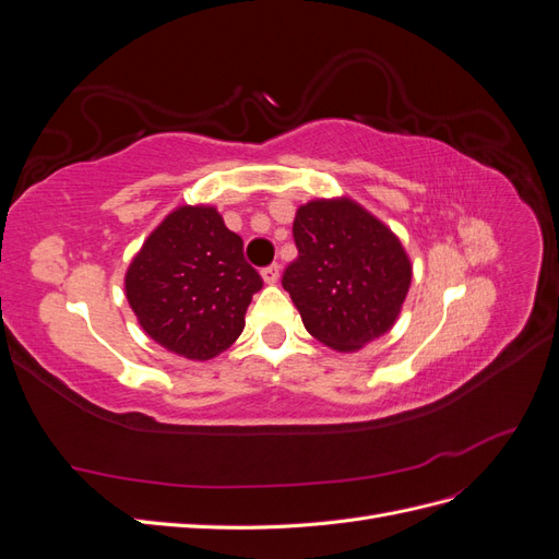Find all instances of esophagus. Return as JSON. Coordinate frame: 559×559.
I'll use <instances>...</instances> for the list:
<instances>
[{
	"label": "esophagus",
	"instance_id": "obj_1",
	"mask_svg": "<svg viewBox=\"0 0 559 559\" xmlns=\"http://www.w3.org/2000/svg\"><path fill=\"white\" fill-rule=\"evenodd\" d=\"M261 277H263L265 284H275V282L280 280V265H277V263L265 265V267L261 270Z\"/></svg>",
	"mask_w": 559,
	"mask_h": 559
}]
</instances>
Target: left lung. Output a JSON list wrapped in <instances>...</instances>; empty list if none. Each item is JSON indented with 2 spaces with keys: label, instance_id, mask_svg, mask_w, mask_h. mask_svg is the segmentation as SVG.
<instances>
[{
  "label": "left lung",
  "instance_id": "1",
  "mask_svg": "<svg viewBox=\"0 0 559 559\" xmlns=\"http://www.w3.org/2000/svg\"><path fill=\"white\" fill-rule=\"evenodd\" d=\"M294 242L282 286L319 343L354 352L394 326L413 267L373 214L347 198L312 200L296 212Z\"/></svg>",
  "mask_w": 559,
  "mask_h": 559
}]
</instances>
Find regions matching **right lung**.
<instances>
[{"label": "right lung", "instance_id": "1", "mask_svg": "<svg viewBox=\"0 0 559 559\" xmlns=\"http://www.w3.org/2000/svg\"><path fill=\"white\" fill-rule=\"evenodd\" d=\"M261 286L240 235L214 207L191 205L167 214L126 275V296L142 329L193 361H207L238 341Z\"/></svg>", "mask_w": 559, "mask_h": 559}]
</instances>
